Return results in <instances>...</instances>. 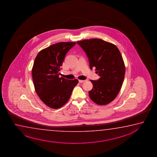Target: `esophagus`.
Masks as SVG:
<instances>
[{"mask_svg":"<svg viewBox=\"0 0 157 157\" xmlns=\"http://www.w3.org/2000/svg\"><path fill=\"white\" fill-rule=\"evenodd\" d=\"M86 80H78V82L80 83H83L84 82H85Z\"/></svg>","mask_w":157,"mask_h":157,"instance_id":"obj_1","label":"esophagus"}]
</instances>
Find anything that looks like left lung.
<instances>
[{"label":"left lung","mask_w":157,"mask_h":157,"mask_svg":"<svg viewBox=\"0 0 157 157\" xmlns=\"http://www.w3.org/2000/svg\"><path fill=\"white\" fill-rule=\"evenodd\" d=\"M89 58L90 67H95L100 79L91 80L93 88L89 92L91 100L99 105H107L115 99L122 87L125 65L117 46L100 39L77 41Z\"/></svg>","instance_id":"obj_1"}]
</instances>
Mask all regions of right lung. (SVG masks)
Wrapping results in <instances>:
<instances>
[{"mask_svg":"<svg viewBox=\"0 0 157 157\" xmlns=\"http://www.w3.org/2000/svg\"><path fill=\"white\" fill-rule=\"evenodd\" d=\"M76 44H53L41 50L35 59L32 68L35 90L40 100L52 109H59L67 103L78 82L77 79L59 77L66 54Z\"/></svg>","mask_w":157,"mask_h":157,"instance_id":"right-lung-1","label":"right lung"}]
</instances>
